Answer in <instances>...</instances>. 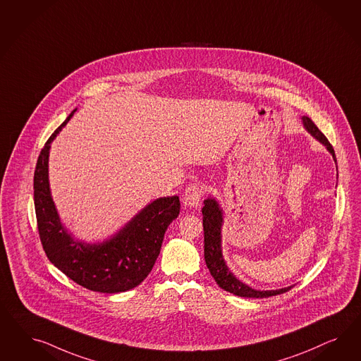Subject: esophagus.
<instances>
[{
  "label": "esophagus",
  "instance_id": "1",
  "mask_svg": "<svg viewBox=\"0 0 361 361\" xmlns=\"http://www.w3.org/2000/svg\"><path fill=\"white\" fill-rule=\"evenodd\" d=\"M202 186L200 184H190L185 189V193H184V204L188 208H197L200 205V201H201V197H202Z\"/></svg>",
  "mask_w": 361,
  "mask_h": 361
}]
</instances>
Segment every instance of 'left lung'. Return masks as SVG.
<instances>
[{"mask_svg":"<svg viewBox=\"0 0 361 361\" xmlns=\"http://www.w3.org/2000/svg\"><path fill=\"white\" fill-rule=\"evenodd\" d=\"M303 126L307 131L310 132L317 140L326 145L328 152L332 154L335 163H336V156L332 145L329 144L327 137L322 133V131L315 126V123L311 121L310 118L303 116ZM202 225H204V257L205 262L208 266L209 271L214 281L217 282L221 288L225 291H229L230 294L242 296V298H269V296L279 295L288 291L293 286L284 287L279 290H254L249 287L247 284L242 283L238 281L226 266V262L222 257V247H221V228L224 222V216H222V209L219 208V202L208 197L204 201V208H202Z\"/></svg>","mask_w":361,"mask_h":361,"instance_id":"left-lung-1","label":"left lung"}]
</instances>
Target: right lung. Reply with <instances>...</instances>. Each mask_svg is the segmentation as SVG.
<instances>
[{
    "mask_svg": "<svg viewBox=\"0 0 361 361\" xmlns=\"http://www.w3.org/2000/svg\"><path fill=\"white\" fill-rule=\"evenodd\" d=\"M74 109L44 142L34 172V207L38 233L50 262L75 283L97 293L116 294L139 286L151 273L168 226L180 213L178 197H161L109 240L85 243L62 225L49 185L50 144L71 119Z\"/></svg>",
    "mask_w": 361,
    "mask_h": 361,
    "instance_id": "right-lung-1",
    "label": "right lung"
}]
</instances>
